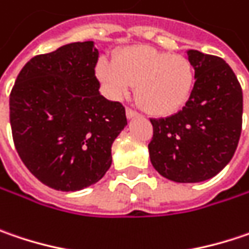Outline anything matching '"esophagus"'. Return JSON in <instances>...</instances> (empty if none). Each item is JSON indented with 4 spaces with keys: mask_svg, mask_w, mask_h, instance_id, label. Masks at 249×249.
<instances>
[{
    "mask_svg": "<svg viewBox=\"0 0 249 249\" xmlns=\"http://www.w3.org/2000/svg\"><path fill=\"white\" fill-rule=\"evenodd\" d=\"M126 116H127L129 119H133V117H137V116H139V113H137L136 110H133V109L127 107V109H126Z\"/></svg>",
    "mask_w": 249,
    "mask_h": 249,
    "instance_id": "esophagus-1",
    "label": "esophagus"
}]
</instances>
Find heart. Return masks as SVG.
<instances>
[{
	"label": "heart",
	"mask_w": 249,
	"mask_h": 249,
	"mask_svg": "<svg viewBox=\"0 0 249 249\" xmlns=\"http://www.w3.org/2000/svg\"><path fill=\"white\" fill-rule=\"evenodd\" d=\"M96 75L107 92L120 98L136 85L140 105L153 115H169L186 103L194 85L188 59L150 46H127L117 52L115 62L102 58Z\"/></svg>",
	"instance_id": "heart-1"
}]
</instances>
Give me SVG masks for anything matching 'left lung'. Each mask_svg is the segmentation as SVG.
<instances>
[{"mask_svg":"<svg viewBox=\"0 0 249 249\" xmlns=\"http://www.w3.org/2000/svg\"><path fill=\"white\" fill-rule=\"evenodd\" d=\"M194 88L186 106L169 117L150 119L153 167L176 183H200L232 159L242 127V89L222 58L187 52Z\"/></svg>","mask_w":249,"mask_h":249,"instance_id":"obj_1","label":"left lung"}]
</instances>
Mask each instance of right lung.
I'll return each mask as SVG.
<instances>
[{"instance_id":"add662e5","label":"right lung","mask_w":249,"mask_h":249,"mask_svg":"<svg viewBox=\"0 0 249 249\" xmlns=\"http://www.w3.org/2000/svg\"><path fill=\"white\" fill-rule=\"evenodd\" d=\"M93 41L63 45L25 63L9 95L15 149L45 186L78 191L112 164V144L127 124L120 102L99 93Z\"/></svg>"}]
</instances>
